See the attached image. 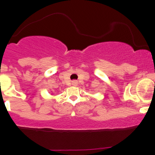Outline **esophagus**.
<instances>
[{
    "instance_id": "obj_1",
    "label": "esophagus",
    "mask_w": 155,
    "mask_h": 155,
    "mask_svg": "<svg viewBox=\"0 0 155 155\" xmlns=\"http://www.w3.org/2000/svg\"><path fill=\"white\" fill-rule=\"evenodd\" d=\"M73 85H77V82H73Z\"/></svg>"
}]
</instances>
